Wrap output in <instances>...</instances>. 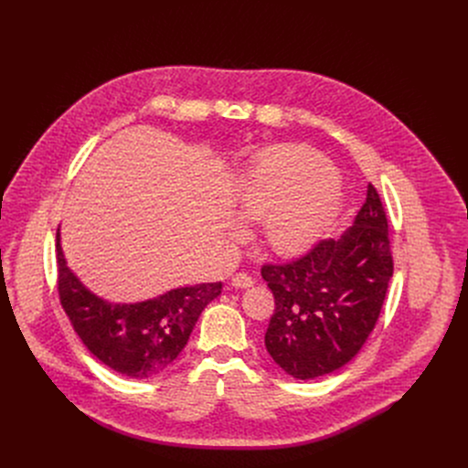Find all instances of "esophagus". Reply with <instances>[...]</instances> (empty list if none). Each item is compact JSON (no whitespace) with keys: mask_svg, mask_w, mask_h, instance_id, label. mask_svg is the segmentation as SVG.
<instances>
[{"mask_svg":"<svg viewBox=\"0 0 468 468\" xmlns=\"http://www.w3.org/2000/svg\"><path fill=\"white\" fill-rule=\"evenodd\" d=\"M231 285H233L235 289H250V287L253 285V280H251L248 274L239 272V274H235V276L231 278Z\"/></svg>","mask_w":468,"mask_h":468,"instance_id":"34e87169","label":"esophagus"}]
</instances>
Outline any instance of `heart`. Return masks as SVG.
<instances>
[{"mask_svg":"<svg viewBox=\"0 0 468 468\" xmlns=\"http://www.w3.org/2000/svg\"><path fill=\"white\" fill-rule=\"evenodd\" d=\"M343 181L335 166L303 144L269 150L239 181L233 207L244 222L262 220V240L278 255L314 246L335 217ZM242 237L240 226L231 228Z\"/></svg>","mask_w":468,"mask_h":468,"instance_id":"b5f03b06","label":"heart"}]
</instances>
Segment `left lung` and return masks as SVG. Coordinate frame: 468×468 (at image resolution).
I'll return each instance as SVG.
<instances>
[{"instance_id":"8db88e82","label":"left lung","mask_w":468,"mask_h":468,"mask_svg":"<svg viewBox=\"0 0 468 468\" xmlns=\"http://www.w3.org/2000/svg\"><path fill=\"white\" fill-rule=\"evenodd\" d=\"M276 309L264 346L296 379H314L350 363L374 329L392 255L381 199L368 185L359 213L339 239H324L303 257L264 264Z\"/></svg>"}]
</instances>
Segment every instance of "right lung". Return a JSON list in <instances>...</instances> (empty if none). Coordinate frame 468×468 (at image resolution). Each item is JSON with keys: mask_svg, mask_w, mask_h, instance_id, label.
<instances>
[{"mask_svg": "<svg viewBox=\"0 0 468 468\" xmlns=\"http://www.w3.org/2000/svg\"><path fill=\"white\" fill-rule=\"evenodd\" d=\"M58 296L90 354L118 374L152 379L166 372L202 311L220 296L222 283L177 287L155 298L116 303L94 294L66 262L57 231Z\"/></svg>", "mask_w": 468, "mask_h": 468, "instance_id": "right-lung-1", "label": "right lung"}]
</instances>
